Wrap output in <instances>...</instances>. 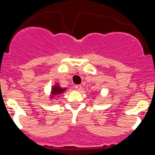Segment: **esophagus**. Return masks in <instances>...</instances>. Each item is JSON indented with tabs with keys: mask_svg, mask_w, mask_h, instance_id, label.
Wrapping results in <instances>:
<instances>
[{
	"mask_svg": "<svg viewBox=\"0 0 155 155\" xmlns=\"http://www.w3.org/2000/svg\"><path fill=\"white\" fill-rule=\"evenodd\" d=\"M75 88H76V91H80V90L82 89V85H76V86H75Z\"/></svg>",
	"mask_w": 155,
	"mask_h": 155,
	"instance_id": "1",
	"label": "esophagus"
}]
</instances>
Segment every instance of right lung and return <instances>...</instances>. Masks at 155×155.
<instances>
[{"label":"right lung","instance_id":"right-lung-1","mask_svg":"<svg viewBox=\"0 0 155 155\" xmlns=\"http://www.w3.org/2000/svg\"><path fill=\"white\" fill-rule=\"evenodd\" d=\"M66 89H67L66 88H61L58 84H56V85H54L51 88V98H54V97L63 94V93L65 91Z\"/></svg>","mask_w":155,"mask_h":155}]
</instances>
